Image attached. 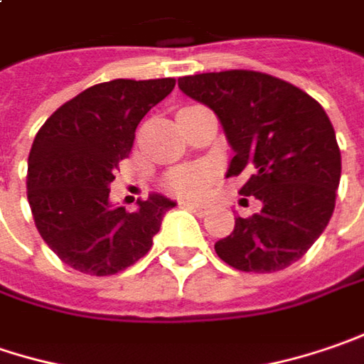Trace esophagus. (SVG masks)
Wrapping results in <instances>:
<instances>
[{"mask_svg":"<svg viewBox=\"0 0 364 364\" xmlns=\"http://www.w3.org/2000/svg\"><path fill=\"white\" fill-rule=\"evenodd\" d=\"M181 205L187 208V210H191V212L199 213V215H205L208 213V208L203 203H199V201H181Z\"/></svg>","mask_w":364,"mask_h":364,"instance_id":"esophagus-1","label":"esophagus"}]
</instances>
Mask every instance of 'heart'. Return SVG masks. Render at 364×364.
Returning a JSON list of instances; mask_svg holds the SVG:
<instances>
[{"instance_id": "b5f03b06", "label": "heart", "mask_w": 364, "mask_h": 364, "mask_svg": "<svg viewBox=\"0 0 364 364\" xmlns=\"http://www.w3.org/2000/svg\"><path fill=\"white\" fill-rule=\"evenodd\" d=\"M210 183V171L203 166H181L168 173L165 187L168 193L179 198H196L205 191Z\"/></svg>"}]
</instances>
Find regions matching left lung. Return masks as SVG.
Returning <instances> with one entry per match:
<instances>
[{"label": "left lung", "instance_id": "left-lung-1", "mask_svg": "<svg viewBox=\"0 0 364 364\" xmlns=\"http://www.w3.org/2000/svg\"><path fill=\"white\" fill-rule=\"evenodd\" d=\"M179 89L218 116L234 151L228 177L248 175L240 196L261 201V212L236 215L215 242L218 257L246 273L299 261L328 226L340 183V149L324 107L257 71L189 75Z\"/></svg>", "mask_w": 364, "mask_h": 364}]
</instances>
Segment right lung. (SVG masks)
Listing matches in <instances>:
<instances>
[{
  "label": "right lung",
  "mask_w": 364,
  "mask_h": 364,
  "mask_svg": "<svg viewBox=\"0 0 364 364\" xmlns=\"http://www.w3.org/2000/svg\"><path fill=\"white\" fill-rule=\"evenodd\" d=\"M175 79H114L81 91L44 122L28 156V201L56 257L87 275H116L142 259L173 199L151 193L138 210L112 205L109 183L134 132Z\"/></svg>",
  "instance_id": "add662e5"
}]
</instances>
